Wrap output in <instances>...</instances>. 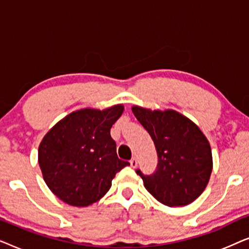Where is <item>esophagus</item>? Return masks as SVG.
Here are the masks:
<instances>
[{
    "label": "esophagus",
    "mask_w": 249,
    "mask_h": 249,
    "mask_svg": "<svg viewBox=\"0 0 249 249\" xmlns=\"http://www.w3.org/2000/svg\"><path fill=\"white\" fill-rule=\"evenodd\" d=\"M130 165H131V168H136V166L138 165V161H137V159H136V158H132V159L130 160Z\"/></svg>",
    "instance_id": "1"
}]
</instances>
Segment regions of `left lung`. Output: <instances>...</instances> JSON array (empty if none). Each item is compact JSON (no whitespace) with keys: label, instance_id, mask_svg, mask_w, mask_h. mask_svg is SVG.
Masks as SVG:
<instances>
[{"label":"left lung","instance_id":"left-lung-1","mask_svg":"<svg viewBox=\"0 0 249 249\" xmlns=\"http://www.w3.org/2000/svg\"><path fill=\"white\" fill-rule=\"evenodd\" d=\"M135 117L146 129L158 153L154 173L141 170L145 188L168 206H185L204 192L212 172V151L200 129L173 110L151 111L132 107Z\"/></svg>","mask_w":249,"mask_h":249}]
</instances>
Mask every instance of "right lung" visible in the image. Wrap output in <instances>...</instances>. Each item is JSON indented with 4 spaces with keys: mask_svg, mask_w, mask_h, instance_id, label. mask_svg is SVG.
<instances>
[{
    "mask_svg": "<svg viewBox=\"0 0 249 249\" xmlns=\"http://www.w3.org/2000/svg\"><path fill=\"white\" fill-rule=\"evenodd\" d=\"M122 112V105L72 112L43 138L38 148L43 178L64 203L88 206L97 202L111 188L117 172L129 165L118 158L110 134Z\"/></svg>",
    "mask_w": 249,
    "mask_h": 249,
    "instance_id": "1",
    "label": "right lung"
}]
</instances>
